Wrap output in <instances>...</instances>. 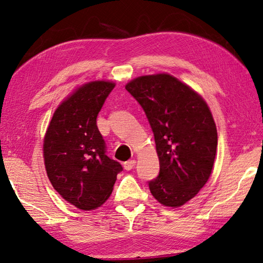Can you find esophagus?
<instances>
[{
    "label": "esophagus",
    "mask_w": 263,
    "mask_h": 263,
    "mask_svg": "<svg viewBox=\"0 0 263 263\" xmlns=\"http://www.w3.org/2000/svg\"><path fill=\"white\" fill-rule=\"evenodd\" d=\"M136 164V160H128V161L124 162V168L126 169V171H131V169L135 167Z\"/></svg>",
    "instance_id": "34e87169"
}]
</instances>
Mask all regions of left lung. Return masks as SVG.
Returning a JSON list of instances; mask_svg holds the SVG:
<instances>
[{
  "label": "left lung",
  "instance_id": "1",
  "mask_svg": "<svg viewBox=\"0 0 263 263\" xmlns=\"http://www.w3.org/2000/svg\"><path fill=\"white\" fill-rule=\"evenodd\" d=\"M126 90L152 127L160 172L148 186L164 206L179 208L198 194L211 175L217 151L215 121L201 96L169 74L140 77Z\"/></svg>",
  "mask_w": 263,
  "mask_h": 263
}]
</instances>
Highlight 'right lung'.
Returning <instances> with one entry per match:
<instances>
[{
	"label": "right lung",
	"instance_id": "right-lung-1",
	"mask_svg": "<svg viewBox=\"0 0 263 263\" xmlns=\"http://www.w3.org/2000/svg\"><path fill=\"white\" fill-rule=\"evenodd\" d=\"M115 83L92 81L58 106L44 139L48 179L61 197L81 210L101 206L112 193L122 164L106 155L97 115Z\"/></svg>",
	"mask_w": 263,
	"mask_h": 263
}]
</instances>
